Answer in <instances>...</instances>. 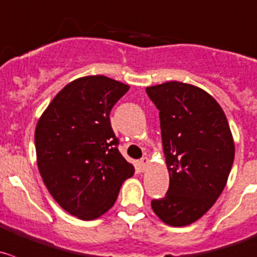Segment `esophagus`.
<instances>
[{"label": "esophagus", "mask_w": 257, "mask_h": 257, "mask_svg": "<svg viewBox=\"0 0 257 257\" xmlns=\"http://www.w3.org/2000/svg\"><path fill=\"white\" fill-rule=\"evenodd\" d=\"M148 164H149V161H148V158H146V157H144V158H142L141 161L138 162V166L142 171H146L147 167H148Z\"/></svg>", "instance_id": "obj_1"}]
</instances>
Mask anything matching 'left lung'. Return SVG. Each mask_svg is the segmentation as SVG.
Segmentation results:
<instances>
[{
    "label": "left lung",
    "instance_id": "1",
    "mask_svg": "<svg viewBox=\"0 0 257 257\" xmlns=\"http://www.w3.org/2000/svg\"><path fill=\"white\" fill-rule=\"evenodd\" d=\"M146 91L159 110L169 173L168 191L152 201V208L167 225H191L215 205L227 183L235 158L227 118L210 94L191 84L167 81Z\"/></svg>",
    "mask_w": 257,
    "mask_h": 257
}]
</instances>
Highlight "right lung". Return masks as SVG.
<instances>
[{
  "instance_id": "obj_1",
  "label": "right lung",
  "mask_w": 257,
  "mask_h": 257,
  "mask_svg": "<svg viewBox=\"0 0 257 257\" xmlns=\"http://www.w3.org/2000/svg\"><path fill=\"white\" fill-rule=\"evenodd\" d=\"M129 85L104 75L71 81L56 94L35 131L37 167L50 195L66 212L95 220L115 203L134 174L118 151L110 111Z\"/></svg>"
}]
</instances>
